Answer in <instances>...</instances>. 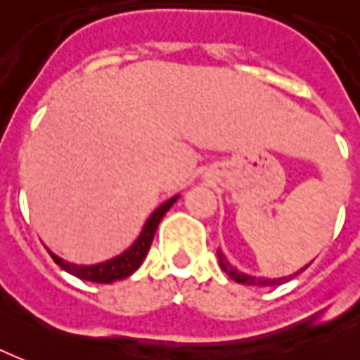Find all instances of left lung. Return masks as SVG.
<instances>
[{
	"label": "left lung",
	"instance_id": "1",
	"mask_svg": "<svg viewBox=\"0 0 360 360\" xmlns=\"http://www.w3.org/2000/svg\"><path fill=\"white\" fill-rule=\"evenodd\" d=\"M217 259H219L221 269L227 273L229 278H233V281L238 282V284H248V286H278V284H282V282L292 281L294 276H297L300 273H303V271H305V269L311 265V263H309V265L302 267L300 271H295L294 275L278 276V278H267V276H254V275H248V273H242V271H238V269L233 267V265L227 262V257H225V254H223L221 250H217Z\"/></svg>",
	"mask_w": 360,
	"mask_h": 360
}]
</instances>
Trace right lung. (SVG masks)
I'll return each instance as SVG.
<instances>
[{
	"label": "right lung",
	"mask_w": 360,
	"mask_h": 360,
	"mask_svg": "<svg viewBox=\"0 0 360 360\" xmlns=\"http://www.w3.org/2000/svg\"><path fill=\"white\" fill-rule=\"evenodd\" d=\"M179 194L172 196L169 200H166L162 206H158L154 210L150 217L145 221L143 225V231L139 233V236L135 238L131 246L127 248L126 252H122L120 255L112 257V259H106V262L95 263V265H76V263L65 262L63 257H58L57 254H53L51 250H47L49 255L53 257V262L57 263L58 267L65 269L66 273L78 276L82 281L89 282H101V284H108V282L122 281V278H127L129 275H133L137 269L141 267V263L148 254V248L153 244L154 233L158 229L160 221L166 215V212L169 207L177 202Z\"/></svg>",
	"instance_id": "obj_1"
}]
</instances>
